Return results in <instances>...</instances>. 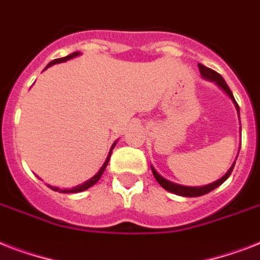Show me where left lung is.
<instances>
[{
    "label": "left lung",
    "mask_w": 260,
    "mask_h": 260,
    "mask_svg": "<svg viewBox=\"0 0 260 260\" xmlns=\"http://www.w3.org/2000/svg\"><path fill=\"white\" fill-rule=\"evenodd\" d=\"M198 69H200V73H201V75L204 77V78L208 79V81H212V82H214L216 85H218V86L221 87V89L224 90V91H225L228 95H230L231 100L234 101L235 106H236V109H238V113H239L238 102L235 101L234 94H232V91H231V89L228 87V85H226V82L224 81V78H222L221 75L218 74V73H216L214 70H212V69H209V67L204 66V64H200V63H198ZM239 118H240V114H239ZM234 167H235V162H234V165L231 166L230 170L226 171L225 175H224L222 178H220L218 181L213 182V183H209V185H206V186H200V187H198V186L197 187H190V186L177 185V183H173V182L165 179L162 175H159V174L156 173V170H155L152 166H151V170H152V174H154L155 179L158 181V183L162 186L163 189L169 190V191H171V193H174V194H178V196H183V197H200V196H204V194L209 193V191H212V190L216 189L217 186H220L221 183H224V182L228 179V177L231 175L232 170H234Z\"/></svg>",
    "instance_id": "obj_1"
}]
</instances>
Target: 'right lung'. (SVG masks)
<instances>
[{"mask_svg": "<svg viewBox=\"0 0 260 260\" xmlns=\"http://www.w3.org/2000/svg\"><path fill=\"white\" fill-rule=\"evenodd\" d=\"M79 52H73V54H70L69 56H64V58H59V59H55V60H52V62H50L48 64H47L46 69H48L50 66H52V64H55V63H62V62H66V60H69V59H73L75 58V56H78ZM44 69V70H46ZM116 143L117 142H114L113 144H112V148H110L109 151V155H108V158H106L105 163L102 165V167L100 169V171H98L95 175H94L93 178H90L89 181H86L85 183H82V185H79V186H75V187H73V189H59V187H52V186H50L51 189L55 190V191H62V193H79V191H83V190H87L89 187H91L93 185H95L98 181H100V178H101L102 173L105 171L106 166H108V162H109V159H110V155H112V151H113L114 146H116Z\"/></svg>", "mask_w": 260, "mask_h": 260, "instance_id": "obj_1", "label": "right lung"}]
</instances>
